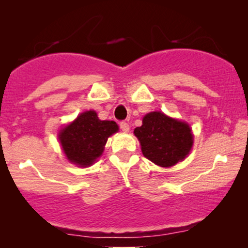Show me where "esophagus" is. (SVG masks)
<instances>
[{
	"label": "esophagus",
	"instance_id": "1",
	"mask_svg": "<svg viewBox=\"0 0 248 248\" xmlns=\"http://www.w3.org/2000/svg\"><path fill=\"white\" fill-rule=\"evenodd\" d=\"M120 127H121V130L123 131V132H128V131H130V125H128V123H126V122H121Z\"/></svg>",
	"mask_w": 248,
	"mask_h": 248
}]
</instances>
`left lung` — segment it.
Listing matches in <instances>:
<instances>
[{
	"instance_id": "obj_1",
	"label": "left lung",
	"mask_w": 248,
	"mask_h": 248,
	"mask_svg": "<svg viewBox=\"0 0 248 248\" xmlns=\"http://www.w3.org/2000/svg\"><path fill=\"white\" fill-rule=\"evenodd\" d=\"M142 154L160 167H171L185 159L193 145L189 125L161 111H151L134 130Z\"/></svg>"
}]
</instances>
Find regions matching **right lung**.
I'll return each mask as SVG.
<instances>
[{
  "instance_id": "1",
  "label": "right lung",
  "mask_w": 248,
  "mask_h": 248,
  "mask_svg": "<svg viewBox=\"0 0 248 248\" xmlns=\"http://www.w3.org/2000/svg\"><path fill=\"white\" fill-rule=\"evenodd\" d=\"M117 131L114 121H100L96 111L88 110L61 130L59 140L67 160L89 167L103 155L107 139Z\"/></svg>"
}]
</instances>
